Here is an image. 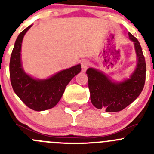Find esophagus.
Listing matches in <instances>:
<instances>
[{
    "instance_id": "34e87169",
    "label": "esophagus",
    "mask_w": 154,
    "mask_h": 154,
    "mask_svg": "<svg viewBox=\"0 0 154 154\" xmlns=\"http://www.w3.org/2000/svg\"><path fill=\"white\" fill-rule=\"evenodd\" d=\"M88 65H89V62L87 60H81V68H82V71L85 72L86 71V69L88 67Z\"/></svg>"
}]
</instances>
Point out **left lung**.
I'll list each match as a JSON object with an SVG mask.
<instances>
[{
	"instance_id": "8db88e82",
	"label": "left lung",
	"mask_w": 154,
	"mask_h": 154,
	"mask_svg": "<svg viewBox=\"0 0 154 154\" xmlns=\"http://www.w3.org/2000/svg\"><path fill=\"white\" fill-rule=\"evenodd\" d=\"M128 35L134 43L138 58L137 66L130 78L118 83L97 69L89 68L86 71L91 103L108 112H119L129 106L139 97L144 86L145 59L137 38L130 32Z\"/></svg>"
}]
</instances>
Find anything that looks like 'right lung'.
I'll use <instances>...</instances> for the list:
<instances>
[{"instance_id":"right-lung-1","label":"right lung","mask_w":154,"mask_h":154,"mask_svg":"<svg viewBox=\"0 0 154 154\" xmlns=\"http://www.w3.org/2000/svg\"><path fill=\"white\" fill-rule=\"evenodd\" d=\"M29 25L18 35L12 50L10 63V76L12 88L26 106L35 111H43L57 104L71 79L81 71L80 64L63 70L45 80L32 78L24 72L21 61L23 38Z\"/></svg>"}]
</instances>
